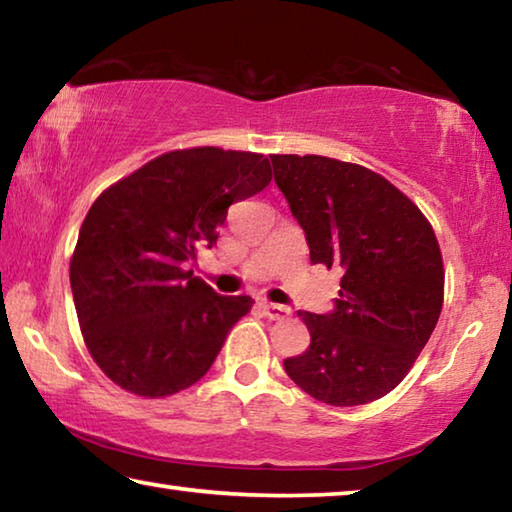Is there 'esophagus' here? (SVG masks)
Returning <instances> with one entry per match:
<instances>
[{"mask_svg": "<svg viewBox=\"0 0 512 512\" xmlns=\"http://www.w3.org/2000/svg\"><path fill=\"white\" fill-rule=\"evenodd\" d=\"M259 309L264 311V316L273 318V320H282V318H289L291 316V309L284 307V305H273V302H259Z\"/></svg>", "mask_w": 512, "mask_h": 512, "instance_id": "obj_1", "label": "esophagus"}]
</instances>
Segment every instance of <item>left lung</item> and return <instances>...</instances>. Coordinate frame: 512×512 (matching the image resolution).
<instances>
[{"label": "left lung", "instance_id": "left-lung-1", "mask_svg": "<svg viewBox=\"0 0 512 512\" xmlns=\"http://www.w3.org/2000/svg\"><path fill=\"white\" fill-rule=\"evenodd\" d=\"M271 162L311 264L343 273L329 314H298L311 343L284 359V370L318 402L379 400L411 370L443 309L436 235L400 189L366 167L323 155Z\"/></svg>", "mask_w": 512, "mask_h": 512}]
</instances>
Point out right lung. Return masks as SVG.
I'll return each instance as SVG.
<instances>
[{"label":"right lung","instance_id":"obj_1","mask_svg":"<svg viewBox=\"0 0 512 512\" xmlns=\"http://www.w3.org/2000/svg\"><path fill=\"white\" fill-rule=\"evenodd\" d=\"M271 178L264 155L201 146L160 155L92 203L69 284L85 345L117 386L164 397L212 368L253 300L185 268L216 244L228 207Z\"/></svg>","mask_w":512,"mask_h":512}]
</instances>
